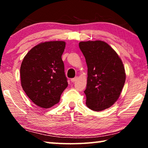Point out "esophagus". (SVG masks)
<instances>
[{
  "mask_svg": "<svg viewBox=\"0 0 148 148\" xmlns=\"http://www.w3.org/2000/svg\"><path fill=\"white\" fill-rule=\"evenodd\" d=\"M77 79V77H75L74 78H72V79H71V81L72 82H76Z\"/></svg>",
  "mask_w": 148,
  "mask_h": 148,
  "instance_id": "obj_1",
  "label": "esophagus"
}]
</instances>
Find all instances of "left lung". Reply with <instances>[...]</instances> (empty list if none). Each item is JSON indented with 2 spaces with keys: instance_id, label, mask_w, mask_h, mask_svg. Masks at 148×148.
Listing matches in <instances>:
<instances>
[{
  "instance_id": "obj_1",
  "label": "left lung",
  "mask_w": 148,
  "mask_h": 148,
  "mask_svg": "<svg viewBox=\"0 0 148 148\" xmlns=\"http://www.w3.org/2000/svg\"><path fill=\"white\" fill-rule=\"evenodd\" d=\"M79 49L87 65V106L94 111L111 107L120 96L126 75L123 64L114 50L101 40L80 42Z\"/></svg>"
}]
</instances>
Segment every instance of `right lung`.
I'll use <instances>...</instances> for the list:
<instances>
[{"instance_id": "add662e5", "label": "right lung", "mask_w": 148, "mask_h": 148, "mask_svg": "<svg viewBox=\"0 0 148 148\" xmlns=\"http://www.w3.org/2000/svg\"><path fill=\"white\" fill-rule=\"evenodd\" d=\"M63 41L40 43L25 56L20 69L23 89L32 102L43 108L58 103L68 86L61 56Z\"/></svg>"}]
</instances>
